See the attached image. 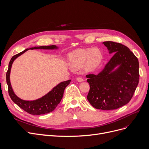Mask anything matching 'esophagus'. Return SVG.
Instances as JSON below:
<instances>
[{
  "instance_id": "1",
  "label": "esophagus",
  "mask_w": 149,
  "mask_h": 149,
  "mask_svg": "<svg viewBox=\"0 0 149 149\" xmlns=\"http://www.w3.org/2000/svg\"><path fill=\"white\" fill-rule=\"evenodd\" d=\"M76 80L78 81V82H82V81H84V80L82 78V77H77V78H76Z\"/></svg>"
}]
</instances>
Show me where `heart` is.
Segmentation results:
<instances>
[{
	"instance_id": "b5f03b06",
	"label": "heart",
	"mask_w": 149,
	"mask_h": 149,
	"mask_svg": "<svg viewBox=\"0 0 149 149\" xmlns=\"http://www.w3.org/2000/svg\"><path fill=\"white\" fill-rule=\"evenodd\" d=\"M68 63L71 67L78 70L84 65L88 72L95 70L102 61L103 54L98 48L79 49L68 55Z\"/></svg>"
}]
</instances>
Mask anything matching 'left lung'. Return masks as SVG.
Wrapping results in <instances>:
<instances>
[{"label": "left lung", "mask_w": 149, "mask_h": 149, "mask_svg": "<svg viewBox=\"0 0 149 149\" xmlns=\"http://www.w3.org/2000/svg\"><path fill=\"white\" fill-rule=\"evenodd\" d=\"M102 44L113 56L100 73L86 76L90 84L87 98L96 109L111 110L131 100L139 82V62L121 44L111 41Z\"/></svg>", "instance_id": "8db88e82"}]
</instances>
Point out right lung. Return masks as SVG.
Listing matches in <instances>:
<instances>
[{"label": "right lung", "mask_w": 149, "mask_h": 149, "mask_svg": "<svg viewBox=\"0 0 149 149\" xmlns=\"http://www.w3.org/2000/svg\"><path fill=\"white\" fill-rule=\"evenodd\" d=\"M58 47L56 45H49V46H40V47H34L30 48H26L23 52L19 53L11 58L9 65L8 69L6 74V83L8 87V93L12 100V101L17 104L20 108L23 109L26 112L30 113L31 115H44L46 113L53 111L58 105L60 103L62 98L63 97V91L65 87L70 84L71 80L61 82L57 86L54 87L51 91H49L44 96H42L38 100L33 101H26L23 100L19 97L14 92L11 84L10 82V72L12 67V64L15 60L18 58L19 56L24 54L25 52L28 51V49H57Z\"/></svg>", "instance_id": "1"}]
</instances>
